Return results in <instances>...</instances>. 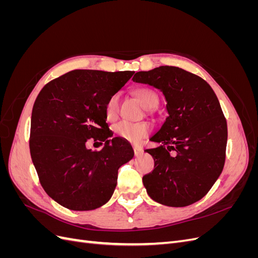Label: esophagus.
I'll use <instances>...</instances> for the list:
<instances>
[{
	"mask_svg": "<svg viewBox=\"0 0 258 258\" xmlns=\"http://www.w3.org/2000/svg\"><path fill=\"white\" fill-rule=\"evenodd\" d=\"M134 152H135L136 156H140L143 153V150H142V147H140V146H134Z\"/></svg>",
	"mask_w": 258,
	"mask_h": 258,
	"instance_id": "34e87169",
	"label": "esophagus"
}]
</instances>
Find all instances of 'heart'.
Wrapping results in <instances>:
<instances>
[{"mask_svg":"<svg viewBox=\"0 0 258 258\" xmlns=\"http://www.w3.org/2000/svg\"><path fill=\"white\" fill-rule=\"evenodd\" d=\"M135 95L141 101L142 104L151 110L158 103V97L156 93L148 88H138L135 90ZM119 102H120V93L115 92L106 100L104 106L105 117L108 120H114L119 112ZM152 130L150 123L147 122H129L120 121L114 126L115 135L124 140V141L138 144L146 138Z\"/></svg>","mask_w":258,"mask_h":258,"instance_id":"1","label":"heart"}]
</instances>
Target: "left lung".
<instances>
[{
  "mask_svg": "<svg viewBox=\"0 0 258 258\" xmlns=\"http://www.w3.org/2000/svg\"><path fill=\"white\" fill-rule=\"evenodd\" d=\"M132 81L159 89L167 101V118L151 138L160 145L146 150L155 161L143 176L148 196L168 207L192 205L224 168L227 122L218 99L205 80L176 67L138 72Z\"/></svg>",
  "mask_w": 258,
  "mask_h": 258,
  "instance_id": "1",
  "label": "left lung"
}]
</instances>
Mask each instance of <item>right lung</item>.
<instances>
[{
    "label": "right lung",
    "mask_w": 258,
    "mask_h": 258,
    "mask_svg": "<svg viewBox=\"0 0 258 258\" xmlns=\"http://www.w3.org/2000/svg\"><path fill=\"white\" fill-rule=\"evenodd\" d=\"M132 75L74 70L38 93L31 116V158L44 190L62 207L89 211L105 205L115 190L118 169L134 158L124 140H107L104 113L106 100ZM91 137L106 142L102 150L85 147Z\"/></svg>",
    "instance_id": "1"
}]
</instances>
